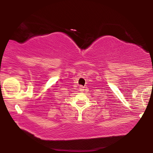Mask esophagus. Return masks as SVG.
Instances as JSON below:
<instances>
[{"label": "esophagus", "mask_w": 153, "mask_h": 153, "mask_svg": "<svg viewBox=\"0 0 153 153\" xmlns=\"http://www.w3.org/2000/svg\"><path fill=\"white\" fill-rule=\"evenodd\" d=\"M79 90L81 92H83L84 91V87H82V86H79Z\"/></svg>", "instance_id": "34e87169"}]
</instances>
